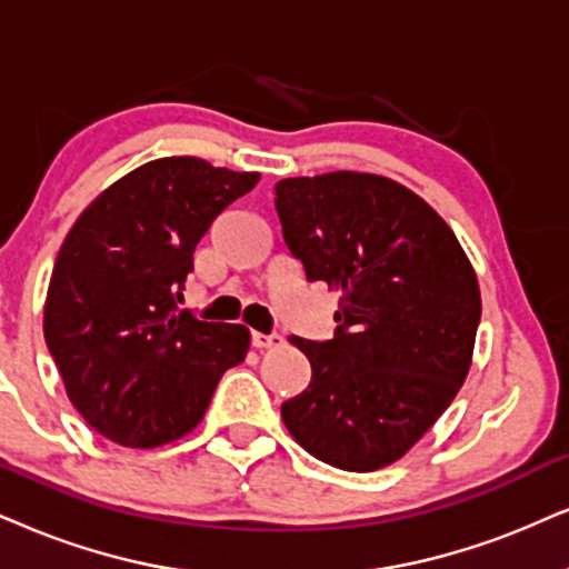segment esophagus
<instances>
[{"label": "esophagus", "instance_id": "obj_1", "mask_svg": "<svg viewBox=\"0 0 569 569\" xmlns=\"http://www.w3.org/2000/svg\"><path fill=\"white\" fill-rule=\"evenodd\" d=\"M251 347L254 349H278L283 347V336L278 333H251Z\"/></svg>", "mask_w": 569, "mask_h": 569}]
</instances>
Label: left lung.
<instances>
[{
	"instance_id": "left-lung-1",
	"label": "left lung",
	"mask_w": 569,
	"mask_h": 569,
	"mask_svg": "<svg viewBox=\"0 0 569 569\" xmlns=\"http://www.w3.org/2000/svg\"><path fill=\"white\" fill-rule=\"evenodd\" d=\"M276 212L309 283L341 291L330 341L289 338L312 380L280 417L309 455L338 470L397 462L470 370L476 270L433 207L391 178H286L276 183Z\"/></svg>"
}]
</instances>
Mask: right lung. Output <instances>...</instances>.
<instances>
[{
	"mask_svg": "<svg viewBox=\"0 0 569 569\" xmlns=\"http://www.w3.org/2000/svg\"><path fill=\"white\" fill-rule=\"evenodd\" d=\"M260 172L199 157L141 164L70 228L44 307V338L89 426L131 449L199 426L222 372L243 362L249 330L178 309L193 249Z\"/></svg>",
	"mask_w": 569,
	"mask_h": 569,
	"instance_id": "right-lung-1",
	"label": "right lung"
}]
</instances>
